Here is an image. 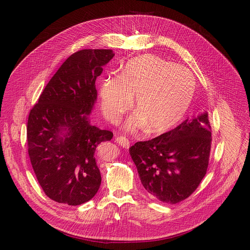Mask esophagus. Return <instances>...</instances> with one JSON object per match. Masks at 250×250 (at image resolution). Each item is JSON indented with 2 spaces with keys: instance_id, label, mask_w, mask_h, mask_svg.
Listing matches in <instances>:
<instances>
[{
  "instance_id": "obj_1",
  "label": "esophagus",
  "mask_w": 250,
  "mask_h": 250,
  "mask_svg": "<svg viewBox=\"0 0 250 250\" xmlns=\"http://www.w3.org/2000/svg\"><path fill=\"white\" fill-rule=\"evenodd\" d=\"M115 141L120 144V145L123 147V148H125V149H128V147H129V145H130V142H129V140L128 139H126L125 137H124V136H120V137H116V139H115Z\"/></svg>"
}]
</instances>
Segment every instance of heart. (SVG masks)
<instances>
[{
  "instance_id": "heart-1",
  "label": "heart",
  "mask_w": 250,
  "mask_h": 250,
  "mask_svg": "<svg viewBox=\"0 0 250 250\" xmlns=\"http://www.w3.org/2000/svg\"><path fill=\"white\" fill-rule=\"evenodd\" d=\"M195 81L185 67L145 55L130 60L121 75L105 78L100 87L101 106L110 123H117L135 104L139 112L128 127L147 125L152 134L174 127L186 115L192 101Z\"/></svg>"
}]
</instances>
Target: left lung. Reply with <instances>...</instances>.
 <instances>
[{
  "mask_svg": "<svg viewBox=\"0 0 250 250\" xmlns=\"http://www.w3.org/2000/svg\"><path fill=\"white\" fill-rule=\"evenodd\" d=\"M212 128L206 110L175 128L129 148L143 187L160 202L175 205L199 188L207 173Z\"/></svg>",
  "mask_w": 250,
  "mask_h": 250,
  "instance_id": "1",
  "label": "left lung"
}]
</instances>
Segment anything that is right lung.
I'll list each match as a JSON object with an SVG mask.
<instances>
[{"label": "right lung", "instance_id": "obj_1", "mask_svg": "<svg viewBox=\"0 0 250 250\" xmlns=\"http://www.w3.org/2000/svg\"><path fill=\"white\" fill-rule=\"evenodd\" d=\"M114 54L111 49H82L63 62L27 122L28 155L44 193L60 204L78 206L99 189L101 175L95 161L100 143L113 133L91 125L87 118L97 97L95 81ZM62 127L68 128L64 139Z\"/></svg>", "mask_w": 250, "mask_h": 250}]
</instances>
